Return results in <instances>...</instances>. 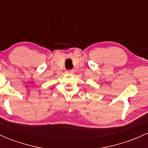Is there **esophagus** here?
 <instances>
[{
    "mask_svg": "<svg viewBox=\"0 0 148 148\" xmlns=\"http://www.w3.org/2000/svg\"><path fill=\"white\" fill-rule=\"evenodd\" d=\"M66 73L67 74H73L74 73V70H66Z\"/></svg>",
    "mask_w": 148,
    "mask_h": 148,
    "instance_id": "esophagus-1",
    "label": "esophagus"
}]
</instances>
